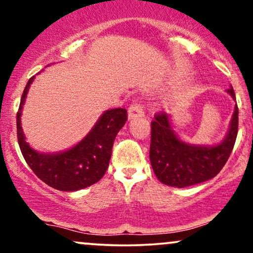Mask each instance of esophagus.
<instances>
[{
    "label": "esophagus",
    "mask_w": 253,
    "mask_h": 253,
    "mask_svg": "<svg viewBox=\"0 0 253 253\" xmlns=\"http://www.w3.org/2000/svg\"><path fill=\"white\" fill-rule=\"evenodd\" d=\"M144 117V109L141 107L140 103L134 102L133 104H130L128 108V119L132 120V119H136V118H141Z\"/></svg>",
    "instance_id": "34e87169"
}]
</instances>
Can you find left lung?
Listing matches in <instances>:
<instances>
[{"mask_svg":"<svg viewBox=\"0 0 253 253\" xmlns=\"http://www.w3.org/2000/svg\"><path fill=\"white\" fill-rule=\"evenodd\" d=\"M227 92L236 100L233 88ZM238 134V106L227 135L215 146H196L175 134L167 113H157L151 123L150 161L157 178L167 185L184 188L215 177L227 162Z\"/></svg>","mask_w":253,"mask_h":253,"instance_id":"left-lung-1","label":"left lung"}]
</instances>
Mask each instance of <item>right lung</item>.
Listing matches in <instances>:
<instances>
[{"label": "right lung", "instance_id": "right-lung-1", "mask_svg": "<svg viewBox=\"0 0 253 253\" xmlns=\"http://www.w3.org/2000/svg\"><path fill=\"white\" fill-rule=\"evenodd\" d=\"M34 76L22 92L16 114L17 141L26 163L50 187L62 191H76L102 178L108 169L113 144L127 121V110L115 108L104 112L89 134L72 149L54 155L37 152L26 141L21 127V110Z\"/></svg>", "mask_w": 253, "mask_h": 253}]
</instances>
